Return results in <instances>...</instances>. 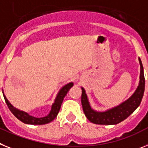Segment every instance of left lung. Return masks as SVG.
Returning <instances> with one entry per match:
<instances>
[{
    "mask_svg": "<svg viewBox=\"0 0 148 148\" xmlns=\"http://www.w3.org/2000/svg\"><path fill=\"white\" fill-rule=\"evenodd\" d=\"M139 62L141 66L139 85L133 93V95L120 105L107 110L105 112H97L91 108L85 90L84 88H82V107L86 116L90 122L95 124H101V125L117 124L127 118L139 106L141 99L143 98L145 87L143 65L140 59Z\"/></svg>",
    "mask_w": 148,
    "mask_h": 148,
    "instance_id": "1",
    "label": "left lung"
}]
</instances>
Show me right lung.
<instances>
[{
  "label": "right lung",
  "instance_id": "obj_1",
  "mask_svg": "<svg viewBox=\"0 0 148 148\" xmlns=\"http://www.w3.org/2000/svg\"><path fill=\"white\" fill-rule=\"evenodd\" d=\"M73 83H69L68 84L65 85L64 86H63L62 88L59 92L58 93V95L56 96V99L55 100V102L53 103V106H52V108H51L50 112L49 114L46 116H43L41 118H37V117H34V116H32L31 115H29L27 113L24 112V111H22V110H19L18 109L15 108L13 105H11L10 103L9 102L7 99L6 98V96L4 95L3 92V97H4L5 101L7 103V106H8L9 109L10 110L11 112L13 113V114L14 115L17 119L23 122L24 123L26 124H32V125H43V124H47L50 123L51 121H53L54 119L56 118L58 115V113L59 112V110H60L61 105H62V103L63 101V99H64V96L67 95L68 92L69 91V89L73 86Z\"/></svg>",
  "mask_w": 148,
  "mask_h": 148
}]
</instances>
